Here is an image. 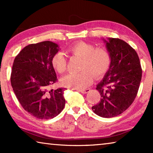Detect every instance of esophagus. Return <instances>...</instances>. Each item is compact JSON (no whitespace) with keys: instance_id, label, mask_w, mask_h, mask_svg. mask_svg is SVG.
Here are the masks:
<instances>
[{"instance_id":"34e87169","label":"esophagus","mask_w":153,"mask_h":153,"mask_svg":"<svg viewBox=\"0 0 153 153\" xmlns=\"http://www.w3.org/2000/svg\"><path fill=\"white\" fill-rule=\"evenodd\" d=\"M79 91L80 92H82V94H86L87 92H88L90 91V89L88 88V89H81V90H79Z\"/></svg>"}]
</instances>
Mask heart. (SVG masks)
Returning a JSON list of instances; mask_svg holds the SVG:
<instances>
[{
	"mask_svg": "<svg viewBox=\"0 0 153 153\" xmlns=\"http://www.w3.org/2000/svg\"><path fill=\"white\" fill-rule=\"evenodd\" d=\"M69 53L82 59L80 66L82 71L70 74L61 79L64 86L74 89H83L91 84L93 77L99 78L109 69L111 57L108 51L104 48H96L92 44L77 42L67 49ZM52 65L59 74H63L67 69V59L61 52L55 53L51 59Z\"/></svg>",
	"mask_w": 153,
	"mask_h": 153,
	"instance_id": "1",
	"label": "heart"
}]
</instances>
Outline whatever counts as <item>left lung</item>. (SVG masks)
<instances>
[{
    "instance_id": "8db88e82",
    "label": "left lung",
    "mask_w": 153,
    "mask_h": 153,
    "mask_svg": "<svg viewBox=\"0 0 153 153\" xmlns=\"http://www.w3.org/2000/svg\"><path fill=\"white\" fill-rule=\"evenodd\" d=\"M111 63L104 78L96 89L100 100L93 111L102 117L110 118L124 112L136 98L142 79V67L136 51L119 38L105 40Z\"/></svg>"
}]
</instances>
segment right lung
<instances>
[{"mask_svg":"<svg viewBox=\"0 0 153 153\" xmlns=\"http://www.w3.org/2000/svg\"><path fill=\"white\" fill-rule=\"evenodd\" d=\"M58 45L50 41L31 44L15 56L11 84L21 105L28 113L40 120L56 117L63 109L65 88L51 89L57 82L51 63Z\"/></svg>","mask_w":153,"mask_h":153,"instance_id":"1","label":"right lung"}]
</instances>
